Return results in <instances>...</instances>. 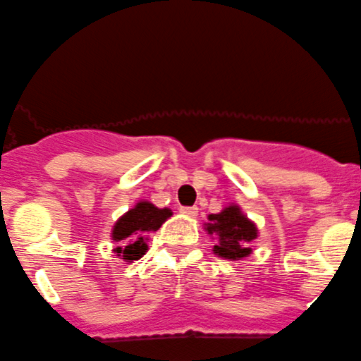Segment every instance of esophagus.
<instances>
[{"mask_svg":"<svg viewBox=\"0 0 361 361\" xmlns=\"http://www.w3.org/2000/svg\"><path fill=\"white\" fill-rule=\"evenodd\" d=\"M180 212L183 215H188V217H196V215H197V207H181Z\"/></svg>","mask_w":361,"mask_h":361,"instance_id":"34e87169","label":"esophagus"}]
</instances>
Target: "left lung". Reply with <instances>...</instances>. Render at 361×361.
I'll use <instances>...</instances> for the list:
<instances>
[{
	"label": "left lung",
	"instance_id": "obj_1",
	"mask_svg": "<svg viewBox=\"0 0 361 361\" xmlns=\"http://www.w3.org/2000/svg\"><path fill=\"white\" fill-rule=\"evenodd\" d=\"M208 235L217 238V245H214L215 255L230 260H240L251 255L249 244L258 237V230L240 208L231 204L219 214L208 215Z\"/></svg>",
	"mask_w": 361,
	"mask_h": 361
}]
</instances>
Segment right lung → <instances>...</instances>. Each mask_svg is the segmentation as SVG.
Segmentation results:
<instances>
[{"label": "right lung", "instance_id": "1", "mask_svg": "<svg viewBox=\"0 0 361 361\" xmlns=\"http://www.w3.org/2000/svg\"><path fill=\"white\" fill-rule=\"evenodd\" d=\"M171 215L173 212L169 208H157L147 201L135 204L114 226L112 238L121 242L119 247H116L117 255L126 262L139 260L147 251V233L157 231Z\"/></svg>", "mask_w": 361, "mask_h": 361}]
</instances>
